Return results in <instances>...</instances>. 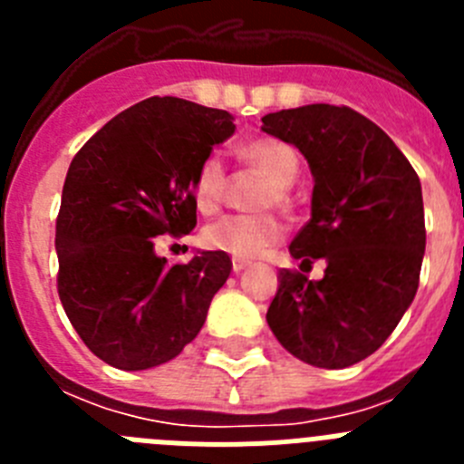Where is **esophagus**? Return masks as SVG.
Instances as JSON below:
<instances>
[{"label":"esophagus","mask_w":464,"mask_h":464,"mask_svg":"<svg viewBox=\"0 0 464 464\" xmlns=\"http://www.w3.org/2000/svg\"><path fill=\"white\" fill-rule=\"evenodd\" d=\"M248 265H251V262H248V260H239V257H232V269H235L237 274L244 272V269L248 267Z\"/></svg>","instance_id":"obj_1"}]
</instances>
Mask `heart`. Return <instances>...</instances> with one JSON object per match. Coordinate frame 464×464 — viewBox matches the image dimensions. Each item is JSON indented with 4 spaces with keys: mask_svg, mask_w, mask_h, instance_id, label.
Instances as JSON below:
<instances>
[{
    "mask_svg": "<svg viewBox=\"0 0 464 464\" xmlns=\"http://www.w3.org/2000/svg\"><path fill=\"white\" fill-rule=\"evenodd\" d=\"M241 158L253 171L269 181L257 199V208L288 207V188L299 174L297 153L288 143L276 139H256L241 149ZM190 190L199 211H218L227 192V167L218 153H208L197 165ZM281 237L283 225L274 213H251V216H225L207 225L202 232V244L211 251L227 253L239 260H251L278 244Z\"/></svg>",
    "mask_w": 464,
    "mask_h": 464,
    "instance_id": "1",
    "label": "heart"
}]
</instances>
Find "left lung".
Listing matches in <instances>:
<instances>
[{
  "instance_id": "left-lung-1",
  "label": "left lung",
  "mask_w": 464,
  "mask_h": 464,
  "mask_svg": "<svg viewBox=\"0 0 464 464\" xmlns=\"http://www.w3.org/2000/svg\"><path fill=\"white\" fill-rule=\"evenodd\" d=\"M262 132L293 143L314 176L311 220L290 244L309 281L281 269L267 323L302 362L343 370L370 358L411 306L425 253L420 181L379 125L348 106L309 104L262 118Z\"/></svg>"
}]
</instances>
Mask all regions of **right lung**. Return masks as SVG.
<instances>
[{"label":"right lung","mask_w":464,"mask_h":464,"mask_svg":"<svg viewBox=\"0 0 464 464\" xmlns=\"http://www.w3.org/2000/svg\"><path fill=\"white\" fill-rule=\"evenodd\" d=\"M232 121L227 111L150 97L73 155L55 225L57 293L85 346L116 370H150L181 353L232 272L220 251L174 267L155 253V237L197 225L192 176L235 134Z\"/></svg>","instance_id":"obj_1"}]
</instances>
